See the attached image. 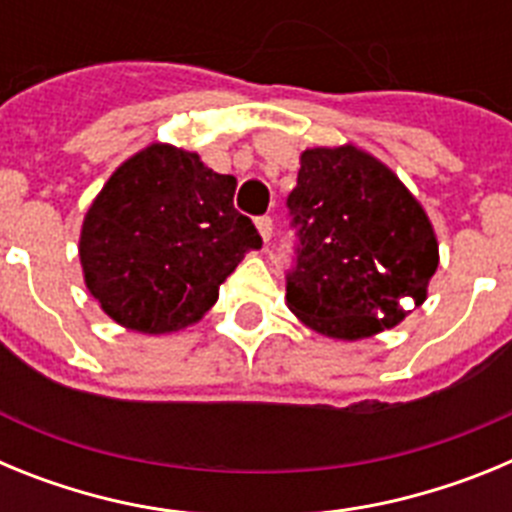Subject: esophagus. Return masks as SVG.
<instances>
[{"mask_svg": "<svg viewBox=\"0 0 512 512\" xmlns=\"http://www.w3.org/2000/svg\"><path fill=\"white\" fill-rule=\"evenodd\" d=\"M256 228H259L261 238H264V243L271 241V233H274V220H271V215H261L256 217Z\"/></svg>", "mask_w": 512, "mask_h": 512, "instance_id": "34e87169", "label": "esophagus"}]
</instances>
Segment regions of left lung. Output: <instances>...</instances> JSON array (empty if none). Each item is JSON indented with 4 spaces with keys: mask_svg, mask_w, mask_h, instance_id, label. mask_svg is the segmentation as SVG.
I'll use <instances>...</instances> for the list:
<instances>
[{
    "mask_svg": "<svg viewBox=\"0 0 512 512\" xmlns=\"http://www.w3.org/2000/svg\"><path fill=\"white\" fill-rule=\"evenodd\" d=\"M295 253L287 305L330 338H366L405 318L436 274L423 207L384 164L354 146L310 148L287 197Z\"/></svg>",
    "mask_w": 512,
    "mask_h": 512,
    "instance_id": "8db88e82",
    "label": "left lung"
}]
</instances>
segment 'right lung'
<instances>
[{
	"label": "right lung",
	"mask_w": 512,
	"mask_h": 512,
	"mask_svg": "<svg viewBox=\"0 0 512 512\" xmlns=\"http://www.w3.org/2000/svg\"><path fill=\"white\" fill-rule=\"evenodd\" d=\"M235 179L197 153L153 143L104 184L81 228L84 279L102 310L138 333L187 328L261 235L233 207Z\"/></svg>",
	"instance_id": "1"
}]
</instances>
